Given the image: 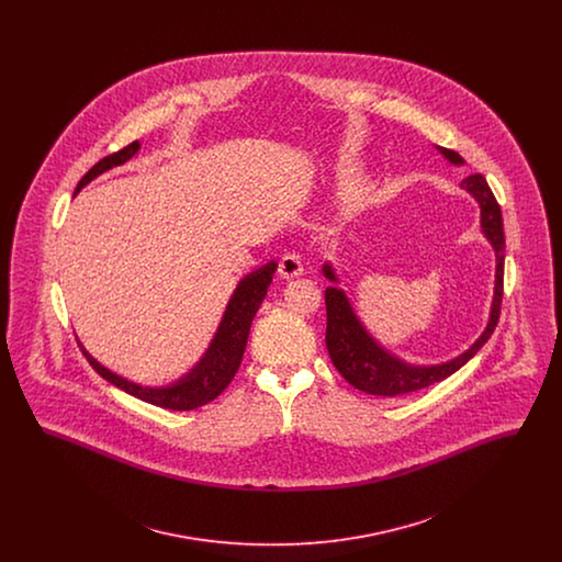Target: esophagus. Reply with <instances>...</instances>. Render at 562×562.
I'll return each instance as SVG.
<instances>
[{
    "label": "esophagus",
    "instance_id": "34e87169",
    "mask_svg": "<svg viewBox=\"0 0 562 562\" xmlns=\"http://www.w3.org/2000/svg\"><path fill=\"white\" fill-rule=\"evenodd\" d=\"M280 276L282 278H286V280H293V278H299L301 273H303V261H301V257L299 255H294V252H289V255H284L282 257V261H280Z\"/></svg>",
    "mask_w": 562,
    "mask_h": 562
}]
</instances>
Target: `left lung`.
Segmentation results:
<instances>
[{
    "instance_id": "obj_1",
    "label": "left lung",
    "mask_w": 562,
    "mask_h": 562,
    "mask_svg": "<svg viewBox=\"0 0 562 562\" xmlns=\"http://www.w3.org/2000/svg\"><path fill=\"white\" fill-rule=\"evenodd\" d=\"M436 149L454 166L465 164L457 151L438 147V145H436ZM461 189H465L479 202L482 236L488 240V244L493 246V252H495V286H493L488 322H486L481 337L463 353L454 356L447 362H440V364L404 362L390 349L383 348L367 330V326L358 318L346 291L337 286L339 278H337L335 268L330 263L322 266L324 278H328L333 282V286H328L324 291L326 348H328L335 369L344 374L346 381L351 383L356 390L367 392L371 396H402L408 392L424 390L431 383H438V381L451 376L454 371H459L470 358L476 356V351L493 335L497 321H499V307H502V294H504V259H506L504 218H502L499 204L482 175H470L468 179H463Z\"/></svg>"
}]
</instances>
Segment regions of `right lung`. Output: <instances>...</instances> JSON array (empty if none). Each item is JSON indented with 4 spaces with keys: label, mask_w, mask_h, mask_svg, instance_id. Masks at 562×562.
<instances>
[{
    "label": "right lung",
    "mask_w": 562,
    "mask_h": 562,
    "mask_svg": "<svg viewBox=\"0 0 562 562\" xmlns=\"http://www.w3.org/2000/svg\"><path fill=\"white\" fill-rule=\"evenodd\" d=\"M138 149H140V143L134 140L133 145L124 147L122 151L111 154L108 158L97 161L81 177L76 193H80L81 189L86 188L90 181H94L97 177H101L103 172L126 164ZM276 269H278V263L269 261L266 266H261L241 278L236 291L227 301V307L216 326V333H214L209 348L202 353V358L189 369L188 373L181 374L172 383H166V385L134 383L122 374L109 371L108 367H103L97 358H92V353L81 346V341L78 344H80L86 360L92 364V369L97 373L134 398L156 404L161 408H170V411L198 408L206 402L214 401L232 383L234 374L238 373L246 341H248V333H250V324L268 294Z\"/></svg>",
    "instance_id": "add662e5"
}]
</instances>
